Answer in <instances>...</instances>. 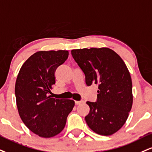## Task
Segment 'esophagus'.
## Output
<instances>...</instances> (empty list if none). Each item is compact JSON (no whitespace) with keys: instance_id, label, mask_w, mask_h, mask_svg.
Here are the masks:
<instances>
[{"instance_id":"esophagus-1","label":"esophagus","mask_w":152,"mask_h":152,"mask_svg":"<svg viewBox=\"0 0 152 152\" xmlns=\"http://www.w3.org/2000/svg\"><path fill=\"white\" fill-rule=\"evenodd\" d=\"M83 103V100H76V101H75V104H76V105H79V104Z\"/></svg>"}]
</instances>
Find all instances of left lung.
I'll use <instances>...</instances> for the list:
<instances>
[{
  "mask_svg": "<svg viewBox=\"0 0 152 152\" xmlns=\"http://www.w3.org/2000/svg\"><path fill=\"white\" fill-rule=\"evenodd\" d=\"M71 55L90 86L98 84L96 102L87 101L90 112L86 122L93 131L107 136L125 123L132 105V83L121 57L108 48L71 50Z\"/></svg>",
  "mask_w": 152,
  "mask_h": 152,
  "instance_id": "left-lung-1",
  "label": "left lung"
}]
</instances>
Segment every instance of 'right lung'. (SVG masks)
<instances>
[{
  "mask_svg": "<svg viewBox=\"0 0 152 152\" xmlns=\"http://www.w3.org/2000/svg\"><path fill=\"white\" fill-rule=\"evenodd\" d=\"M65 50L37 52L22 66L15 87L20 116L29 129L45 138L58 134L75 105L73 100L49 96L55 71L68 58Z\"/></svg>",
  "mask_w": 152,
  "mask_h": 152,
  "instance_id": "add662e5",
  "label": "right lung"
}]
</instances>
